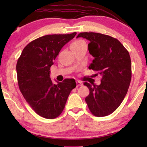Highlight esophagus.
I'll list each match as a JSON object with an SVG mask.
<instances>
[{
  "label": "esophagus",
  "instance_id": "1",
  "mask_svg": "<svg viewBox=\"0 0 147 147\" xmlns=\"http://www.w3.org/2000/svg\"><path fill=\"white\" fill-rule=\"evenodd\" d=\"M82 85H83V84H82L81 82L76 81V86H77V87H78V86H81Z\"/></svg>",
  "mask_w": 147,
  "mask_h": 147
}]
</instances>
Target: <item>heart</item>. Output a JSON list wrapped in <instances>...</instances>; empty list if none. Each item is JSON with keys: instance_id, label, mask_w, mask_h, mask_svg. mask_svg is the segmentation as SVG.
I'll return each mask as SVG.
<instances>
[{"instance_id": "1", "label": "heart", "mask_w": 147, "mask_h": 147, "mask_svg": "<svg viewBox=\"0 0 147 147\" xmlns=\"http://www.w3.org/2000/svg\"><path fill=\"white\" fill-rule=\"evenodd\" d=\"M82 43H84V41H82V40H76V41H74L73 43H71V46H76V45H80V44H81Z\"/></svg>"}]
</instances>
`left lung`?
<instances>
[{
	"label": "left lung",
	"mask_w": 147,
	"mask_h": 147,
	"mask_svg": "<svg viewBox=\"0 0 147 147\" xmlns=\"http://www.w3.org/2000/svg\"><path fill=\"white\" fill-rule=\"evenodd\" d=\"M77 37L90 41L88 50L94 57L89 69L102 76L99 86L88 82L90 90L86 102L92 114L98 117L112 114L123 101L131 80L129 53L115 38L98 33H80Z\"/></svg>",
	"instance_id": "1"
}]
</instances>
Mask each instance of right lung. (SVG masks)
<instances>
[{
    "mask_svg": "<svg viewBox=\"0 0 147 147\" xmlns=\"http://www.w3.org/2000/svg\"><path fill=\"white\" fill-rule=\"evenodd\" d=\"M76 32L49 35L36 39L24 48L18 59L17 73L20 91L37 114L47 119L59 116L70 92L76 87L74 79L54 84L50 67L61 48L75 37Z\"/></svg>",
    "mask_w": 147,
    "mask_h": 147,
    "instance_id": "1",
    "label": "right lung"
}]
</instances>
